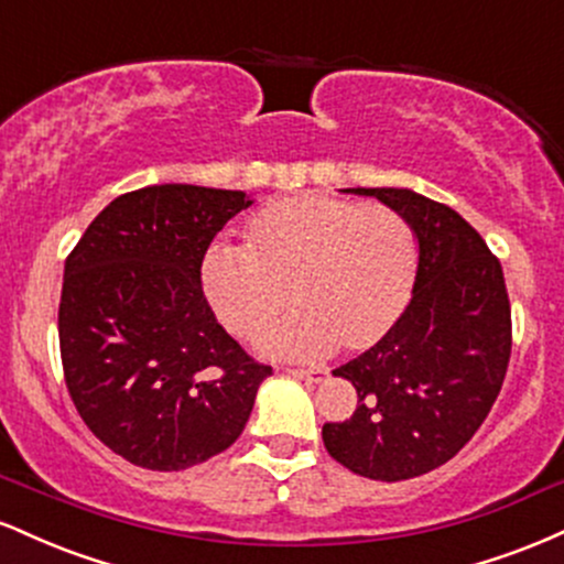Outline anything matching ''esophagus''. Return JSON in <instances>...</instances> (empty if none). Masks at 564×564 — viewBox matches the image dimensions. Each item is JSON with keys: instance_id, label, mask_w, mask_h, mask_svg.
Masks as SVG:
<instances>
[{"instance_id": "esophagus-1", "label": "esophagus", "mask_w": 564, "mask_h": 564, "mask_svg": "<svg viewBox=\"0 0 564 564\" xmlns=\"http://www.w3.org/2000/svg\"><path fill=\"white\" fill-rule=\"evenodd\" d=\"M286 371L291 373V377L304 379V381H315V384H318V381L323 379L321 371H310V368H286Z\"/></svg>"}]
</instances>
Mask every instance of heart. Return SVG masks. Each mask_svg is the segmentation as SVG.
<instances>
[{
	"mask_svg": "<svg viewBox=\"0 0 564 564\" xmlns=\"http://www.w3.org/2000/svg\"><path fill=\"white\" fill-rule=\"evenodd\" d=\"M416 236L390 206L300 196L251 219V243L217 238L200 260L212 310L251 334L289 302L294 315L257 336L264 352L321 358L341 341L368 347L405 310L416 278Z\"/></svg>",
	"mask_w": 564,
	"mask_h": 564,
	"instance_id": "b5f03b06",
	"label": "heart"
}]
</instances>
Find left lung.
Instances as JSON below:
<instances>
[{"label":"left lung","instance_id":"1","mask_svg":"<svg viewBox=\"0 0 564 564\" xmlns=\"http://www.w3.org/2000/svg\"><path fill=\"white\" fill-rule=\"evenodd\" d=\"M408 219L419 246L413 294L394 326L334 377L358 392L345 422L323 424L332 458L398 482L451 462L480 430L507 377L511 310L501 262L451 206L408 187H347Z\"/></svg>","mask_w":564,"mask_h":564}]
</instances>
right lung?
Returning a JSON list of instances; mask_svg holds the SVG:
<instances>
[{
  "label": "right lung",
  "instance_id": "obj_1",
  "mask_svg": "<svg viewBox=\"0 0 564 564\" xmlns=\"http://www.w3.org/2000/svg\"><path fill=\"white\" fill-rule=\"evenodd\" d=\"M251 204L243 191L140 187L68 254L57 334L70 400L134 467L180 471L230 448L273 373L219 326L200 286L212 238Z\"/></svg>",
  "mask_w": 564,
  "mask_h": 564
}]
</instances>
